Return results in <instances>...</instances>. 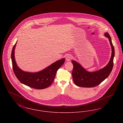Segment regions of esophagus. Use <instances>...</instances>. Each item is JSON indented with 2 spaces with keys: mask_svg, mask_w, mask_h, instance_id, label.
<instances>
[{
  "mask_svg": "<svg viewBox=\"0 0 123 123\" xmlns=\"http://www.w3.org/2000/svg\"><path fill=\"white\" fill-rule=\"evenodd\" d=\"M72 57L70 54H68L66 55V56L65 57V59H66V61H70V60L72 59Z\"/></svg>",
  "mask_w": 123,
  "mask_h": 123,
  "instance_id": "esophagus-1",
  "label": "esophagus"
}]
</instances>
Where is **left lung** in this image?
I'll return each mask as SVG.
<instances>
[{"label":"left lung","instance_id":"1","mask_svg":"<svg viewBox=\"0 0 123 123\" xmlns=\"http://www.w3.org/2000/svg\"><path fill=\"white\" fill-rule=\"evenodd\" d=\"M104 35L108 38L111 46V57L109 63L103 68L91 72L87 71L76 61L72 60L71 63L73 65V69L72 76L73 82L77 86L86 88L95 87L105 80L111 73L113 66L114 48L109 34L106 32Z\"/></svg>","mask_w":123,"mask_h":123}]
</instances>
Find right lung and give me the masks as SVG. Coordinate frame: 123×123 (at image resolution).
<instances>
[{
  "label": "right lung",
  "mask_w": 123,
  "mask_h": 123,
  "mask_svg": "<svg viewBox=\"0 0 123 123\" xmlns=\"http://www.w3.org/2000/svg\"><path fill=\"white\" fill-rule=\"evenodd\" d=\"M17 42L12 50V68L18 80L25 85L35 89H44L49 87L54 81L57 70L64 63L65 59L58 60L46 68L37 72H25L21 70L15 59V48Z\"/></svg>",
  "instance_id": "right-lung-1"
}]
</instances>
